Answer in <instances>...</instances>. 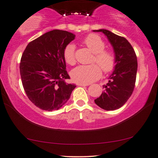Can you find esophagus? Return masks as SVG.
Segmentation results:
<instances>
[{"mask_svg": "<svg viewBox=\"0 0 158 158\" xmlns=\"http://www.w3.org/2000/svg\"><path fill=\"white\" fill-rule=\"evenodd\" d=\"M77 85H79V86H87V85H89V84H82V83H77Z\"/></svg>", "mask_w": 158, "mask_h": 158, "instance_id": "obj_1", "label": "esophagus"}]
</instances>
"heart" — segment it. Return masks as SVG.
I'll list each match as a JSON object with an SVG mask.
<instances>
[{
	"label": "heart",
	"mask_w": 158,
	"mask_h": 158,
	"mask_svg": "<svg viewBox=\"0 0 158 158\" xmlns=\"http://www.w3.org/2000/svg\"><path fill=\"white\" fill-rule=\"evenodd\" d=\"M83 44L93 53L89 65H81L71 71V75L73 81L77 83L89 84L99 79L102 76V70L107 73L114 69L116 66V56L112 51L105 49V42L99 35L90 34L83 40ZM76 47L70 43L65 46L64 50L65 61L69 65L76 64L75 56Z\"/></svg>",
	"instance_id": "1"
}]
</instances>
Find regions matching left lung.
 <instances>
[{
	"label": "left lung",
	"mask_w": 158,
	"mask_h": 158,
	"mask_svg": "<svg viewBox=\"0 0 158 158\" xmlns=\"http://www.w3.org/2000/svg\"><path fill=\"white\" fill-rule=\"evenodd\" d=\"M113 47L116 66L110 81L103 85L104 92L94 102L104 110H115L127 102L133 92L136 79L138 62L135 51L127 39L111 31L101 29Z\"/></svg>",
	"instance_id": "left-lung-1"
}]
</instances>
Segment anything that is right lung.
<instances>
[{
  "label": "right lung",
  "mask_w": 158,
  "mask_h": 158,
  "mask_svg": "<svg viewBox=\"0 0 158 158\" xmlns=\"http://www.w3.org/2000/svg\"><path fill=\"white\" fill-rule=\"evenodd\" d=\"M74 39L73 33L54 30L30 42L22 55L20 72L24 89L41 110H59L76 87L65 81L70 76L64 58V48Z\"/></svg>",
  "instance_id": "add662e5"
}]
</instances>
